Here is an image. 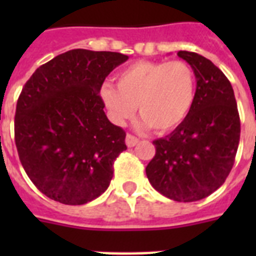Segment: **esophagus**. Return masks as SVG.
<instances>
[{
	"label": "esophagus",
	"mask_w": 256,
	"mask_h": 256,
	"mask_svg": "<svg viewBox=\"0 0 256 256\" xmlns=\"http://www.w3.org/2000/svg\"><path fill=\"white\" fill-rule=\"evenodd\" d=\"M138 142H140V140L136 136H132V134L126 136V144H128V148H134Z\"/></svg>",
	"instance_id": "esophagus-1"
}]
</instances>
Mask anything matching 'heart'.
I'll return each mask as SVG.
<instances>
[{
    "mask_svg": "<svg viewBox=\"0 0 256 256\" xmlns=\"http://www.w3.org/2000/svg\"><path fill=\"white\" fill-rule=\"evenodd\" d=\"M195 90V73L186 62L140 61L116 74V88L104 85L100 98L116 124L130 120L138 106L142 124L164 134L186 120Z\"/></svg>",
    "mask_w": 256,
    "mask_h": 256,
    "instance_id": "b5f03b06",
    "label": "heart"
}]
</instances>
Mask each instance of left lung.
<instances>
[{
	"mask_svg": "<svg viewBox=\"0 0 256 256\" xmlns=\"http://www.w3.org/2000/svg\"><path fill=\"white\" fill-rule=\"evenodd\" d=\"M196 78L195 100L182 124L156 140L146 168L152 186L176 202H195L222 186L234 166L240 120L234 90L216 66L200 54L178 52Z\"/></svg>",
	"mask_w": 256,
	"mask_h": 256,
	"instance_id": "8db88e82",
	"label": "left lung"
}]
</instances>
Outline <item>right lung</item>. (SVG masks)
<instances>
[{
	"label": "right lung",
	"mask_w": 256,
	"mask_h": 256,
	"mask_svg": "<svg viewBox=\"0 0 256 256\" xmlns=\"http://www.w3.org/2000/svg\"><path fill=\"white\" fill-rule=\"evenodd\" d=\"M128 60L116 52L69 50L40 66L22 88L14 138L30 180L64 204H85L108 190L126 132L104 114V78Z\"/></svg>",
	"instance_id": "1"
}]
</instances>
